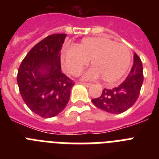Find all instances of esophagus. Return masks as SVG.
I'll return each mask as SVG.
<instances>
[{"label":"esophagus","mask_w":159,"mask_h":159,"mask_svg":"<svg viewBox=\"0 0 159 159\" xmlns=\"http://www.w3.org/2000/svg\"><path fill=\"white\" fill-rule=\"evenodd\" d=\"M80 84H82L83 85V86H85V87H89L92 86V84L91 83H86V82H79Z\"/></svg>","instance_id":"obj_1"}]
</instances>
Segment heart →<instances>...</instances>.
<instances>
[{"instance_id": "b5f03b06", "label": "heart", "mask_w": 159, "mask_h": 159, "mask_svg": "<svg viewBox=\"0 0 159 159\" xmlns=\"http://www.w3.org/2000/svg\"><path fill=\"white\" fill-rule=\"evenodd\" d=\"M90 61L91 69L85 73L86 80L99 77L105 83L116 82L125 75L131 62L130 49L123 43L106 37L83 39L74 48L61 51V62L72 76H78Z\"/></svg>"}]
</instances>
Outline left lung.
Segmentation results:
<instances>
[{"label": "left lung", "instance_id": "1", "mask_svg": "<svg viewBox=\"0 0 159 159\" xmlns=\"http://www.w3.org/2000/svg\"><path fill=\"white\" fill-rule=\"evenodd\" d=\"M143 81L142 62L140 57L134 53V65L126 79L113 89L103 90L101 97L92 100V103L108 113H123L136 102Z\"/></svg>", "mask_w": 159, "mask_h": 159}]
</instances>
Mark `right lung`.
Returning a JSON list of instances; mask_svg holds the SVG:
<instances>
[{
    "mask_svg": "<svg viewBox=\"0 0 159 159\" xmlns=\"http://www.w3.org/2000/svg\"><path fill=\"white\" fill-rule=\"evenodd\" d=\"M66 36L55 34L43 39L31 48L19 67L17 83L22 99L43 118L63 111L74 86L61 71L60 51Z\"/></svg>",
    "mask_w": 159,
    "mask_h": 159,
    "instance_id": "add662e5",
    "label": "right lung"
}]
</instances>
